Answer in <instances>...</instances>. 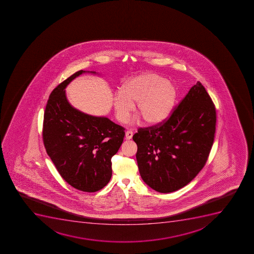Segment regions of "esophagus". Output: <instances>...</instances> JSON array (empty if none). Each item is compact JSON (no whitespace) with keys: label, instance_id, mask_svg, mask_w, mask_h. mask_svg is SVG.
Returning a JSON list of instances; mask_svg holds the SVG:
<instances>
[{"label":"esophagus","instance_id":"obj_1","mask_svg":"<svg viewBox=\"0 0 254 254\" xmlns=\"http://www.w3.org/2000/svg\"><path fill=\"white\" fill-rule=\"evenodd\" d=\"M132 135H133V133H132V131H127V132H126V138L127 139V140H130V139L132 138Z\"/></svg>","mask_w":254,"mask_h":254}]
</instances>
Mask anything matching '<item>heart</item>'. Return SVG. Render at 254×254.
<instances>
[{"label":"heart","instance_id":"1","mask_svg":"<svg viewBox=\"0 0 254 254\" xmlns=\"http://www.w3.org/2000/svg\"><path fill=\"white\" fill-rule=\"evenodd\" d=\"M176 86L155 73H143L127 80L113 98L116 117L126 122L137 102V110L146 124L156 126L170 117L177 103Z\"/></svg>","mask_w":254,"mask_h":254}]
</instances>
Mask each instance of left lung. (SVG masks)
<instances>
[{
    "mask_svg": "<svg viewBox=\"0 0 254 254\" xmlns=\"http://www.w3.org/2000/svg\"><path fill=\"white\" fill-rule=\"evenodd\" d=\"M215 126V107L197 82L165 123L139 128L132 136L144 182L162 193L187 186L206 163Z\"/></svg>",
    "mask_w": 254,
    "mask_h": 254,
    "instance_id": "obj_1",
    "label": "left lung"
}]
</instances>
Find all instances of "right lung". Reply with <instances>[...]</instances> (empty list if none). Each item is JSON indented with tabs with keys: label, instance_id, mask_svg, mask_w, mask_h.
Returning a JSON list of instances; mask_svg holds the SVG:
<instances>
[{
	"label": "right lung",
	"instance_id": "right-lung-1",
	"mask_svg": "<svg viewBox=\"0 0 254 254\" xmlns=\"http://www.w3.org/2000/svg\"><path fill=\"white\" fill-rule=\"evenodd\" d=\"M80 70L58 85L49 96L44 117L43 139L47 154L62 178L83 192L99 191L112 177L111 159L125 137V128L106 117L82 113L72 106L65 88Z\"/></svg>",
	"mask_w": 254,
	"mask_h": 254
}]
</instances>
